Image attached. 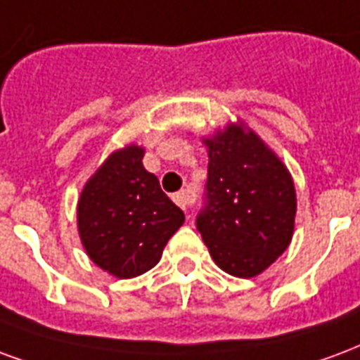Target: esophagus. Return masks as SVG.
Listing matches in <instances>:
<instances>
[{"mask_svg": "<svg viewBox=\"0 0 360 360\" xmlns=\"http://www.w3.org/2000/svg\"><path fill=\"white\" fill-rule=\"evenodd\" d=\"M191 201H193V195H191L190 191H178L176 195H174V203H176L180 209H184V211L191 205Z\"/></svg>", "mask_w": 360, "mask_h": 360, "instance_id": "esophagus-1", "label": "esophagus"}]
</instances>
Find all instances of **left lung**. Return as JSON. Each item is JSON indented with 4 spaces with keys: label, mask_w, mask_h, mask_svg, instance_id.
<instances>
[{
    "label": "left lung",
    "mask_w": 360,
    "mask_h": 360,
    "mask_svg": "<svg viewBox=\"0 0 360 360\" xmlns=\"http://www.w3.org/2000/svg\"><path fill=\"white\" fill-rule=\"evenodd\" d=\"M207 199L198 230L212 261L236 278H255L293 238L297 195L284 161L243 120L203 136Z\"/></svg>",
    "instance_id": "obj_1"
}]
</instances>
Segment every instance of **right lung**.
Returning <instances> with one entry per match:
<instances>
[{
  "mask_svg": "<svg viewBox=\"0 0 360 360\" xmlns=\"http://www.w3.org/2000/svg\"><path fill=\"white\" fill-rule=\"evenodd\" d=\"M146 149L128 143L112 151L84 184L76 224L86 255L115 278H136L161 261L184 212L143 167Z\"/></svg>",
  "mask_w": 360,
  "mask_h": 360,
  "instance_id": "add662e5",
  "label": "right lung"
}]
</instances>
